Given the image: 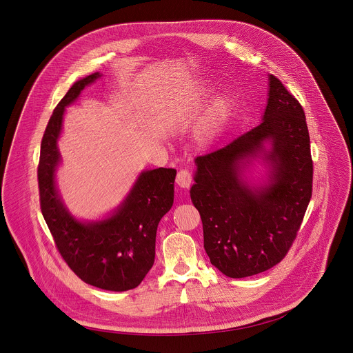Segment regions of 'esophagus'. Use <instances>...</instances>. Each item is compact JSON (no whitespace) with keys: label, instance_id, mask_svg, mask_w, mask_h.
<instances>
[{"label":"esophagus","instance_id":"34e87169","mask_svg":"<svg viewBox=\"0 0 353 353\" xmlns=\"http://www.w3.org/2000/svg\"><path fill=\"white\" fill-rule=\"evenodd\" d=\"M192 181H193V175L189 170L183 168V170H179L178 174H176V183L181 186V188H189L192 185Z\"/></svg>","mask_w":353,"mask_h":353}]
</instances>
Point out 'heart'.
I'll return each mask as SVG.
<instances>
[{
    "label": "heart",
    "instance_id": "obj_1",
    "mask_svg": "<svg viewBox=\"0 0 353 353\" xmlns=\"http://www.w3.org/2000/svg\"><path fill=\"white\" fill-rule=\"evenodd\" d=\"M227 111H228V103H227V101H220L219 103H216V105H214V108H213V115H212V118L209 119V123H206V126L203 128L202 134H203V136L210 134L212 130H213V128H216L217 121L221 119V118L227 114Z\"/></svg>",
    "mask_w": 353,
    "mask_h": 353
}]
</instances>
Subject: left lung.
Wrapping results in <instances>:
<instances>
[{"mask_svg":"<svg viewBox=\"0 0 353 353\" xmlns=\"http://www.w3.org/2000/svg\"><path fill=\"white\" fill-rule=\"evenodd\" d=\"M263 121L232 143L196 159L190 190L200 212L203 248L223 274L265 272L290 252L312 196V159L302 104L273 74ZM272 143L271 183L252 191L239 179L240 163Z\"/></svg>","mask_w":353,"mask_h":353,"instance_id":"8db88e82","label":"left lung"}]
</instances>
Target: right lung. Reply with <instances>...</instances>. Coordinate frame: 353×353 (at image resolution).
Returning a JSON list of instances; mask_svg holds the SVG:
<instances>
[{
	"label": "right lung",
	"instance_id": "right-lung-1",
	"mask_svg": "<svg viewBox=\"0 0 353 353\" xmlns=\"http://www.w3.org/2000/svg\"><path fill=\"white\" fill-rule=\"evenodd\" d=\"M99 76L97 72L74 83L52 111L41 144L39 201L55 248L70 270L90 285L121 292L140 285L153 265L156 230L172 206L176 170L143 172L126 201L107 220L83 224L68 213L54 186L57 139L65 107Z\"/></svg>",
	"mask_w": 353,
	"mask_h": 353
}]
</instances>
